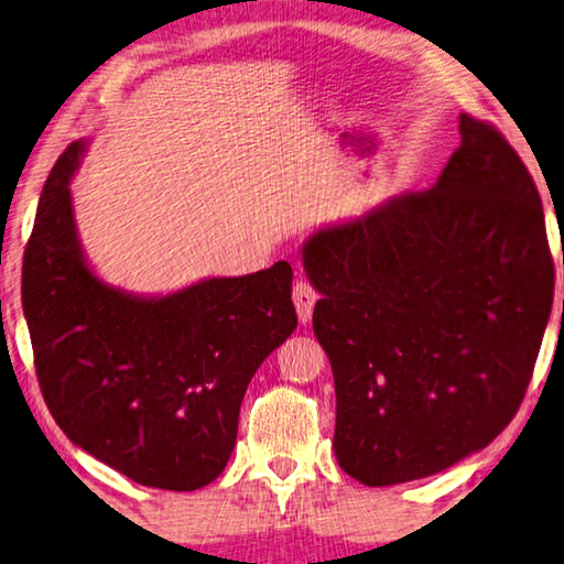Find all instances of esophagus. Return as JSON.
<instances>
[{"label":"esophagus","mask_w":564,"mask_h":564,"mask_svg":"<svg viewBox=\"0 0 564 564\" xmlns=\"http://www.w3.org/2000/svg\"><path fill=\"white\" fill-rule=\"evenodd\" d=\"M293 301H295V311H299L301 323H308L313 316V305L318 301V291L313 289L308 281H295Z\"/></svg>","instance_id":"esophagus-1"}]
</instances>
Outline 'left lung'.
I'll list each match as a JSON object with an SVG mask.
<instances>
[{
	"label": "left lung",
	"mask_w": 564,
	"mask_h": 564,
	"mask_svg": "<svg viewBox=\"0 0 564 564\" xmlns=\"http://www.w3.org/2000/svg\"><path fill=\"white\" fill-rule=\"evenodd\" d=\"M313 330L336 380L338 465L370 488L420 480L498 437L545 336L555 263L538 186L488 121L433 188L303 243Z\"/></svg>",
	"instance_id": "left-lung-1"
}]
</instances>
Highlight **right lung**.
Returning <instances> with one entry per match:
<instances>
[{
  "label": "right lung",
  "mask_w": 564,
  "mask_h": 564,
  "mask_svg": "<svg viewBox=\"0 0 564 564\" xmlns=\"http://www.w3.org/2000/svg\"><path fill=\"white\" fill-rule=\"evenodd\" d=\"M76 141L46 178L24 251L22 305L36 378L82 451L147 488L214 482L234 453L256 370L299 326L289 261L139 295L91 271L74 221Z\"/></svg>",
  "instance_id": "right-lung-1"
}]
</instances>
